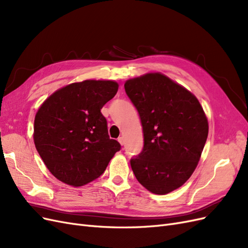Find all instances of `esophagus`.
Wrapping results in <instances>:
<instances>
[{
    "label": "esophagus",
    "mask_w": 248,
    "mask_h": 248,
    "mask_svg": "<svg viewBox=\"0 0 248 248\" xmlns=\"http://www.w3.org/2000/svg\"><path fill=\"white\" fill-rule=\"evenodd\" d=\"M118 141L120 142V144H121L122 146L124 145V138L123 137H120V138H118Z\"/></svg>",
    "instance_id": "esophagus-1"
}]
</instances>
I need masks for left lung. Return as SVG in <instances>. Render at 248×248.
Returning a JSON list of instances; mask_svg holds the SVG:
<instances>
[{"instance_id": "8db88e82", "label": "left lung", "mask_w": 248, "mask_h": 248, "mask_svg": "<svg viewBox=\"0 0 248 248\" xmlns=\"http://www.w3.org/2000/svg\"><path fill=\"white\" fill-rule=\"evenodd\" d=\"M125 92L138 109L144 136L130 159L138 181L167 194L190 178L208 137V120L197 97L161 73L128 79Z\"/></svg>"}]
</instances>
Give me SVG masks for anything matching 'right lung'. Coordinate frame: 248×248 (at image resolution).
<instances>
[{
  "instance_id": "right-lung-1",
  "label": "right lung",
  "mask_w": 248,
  "mask_h": 248,
  "mask_svg": "<svg viewBox=\"0 0 248 248\" xmlns=\"http://www.w3.org/2000/svg\"><path fill=\"white\" fill-rule=\"evenodd\" d=\"M112 80H84L58 90L42 103L34 121V142L60 181L82 186L103 174L121 145L109 139L101 108L117 94Z\"/></svg>"
}]
</instances>
